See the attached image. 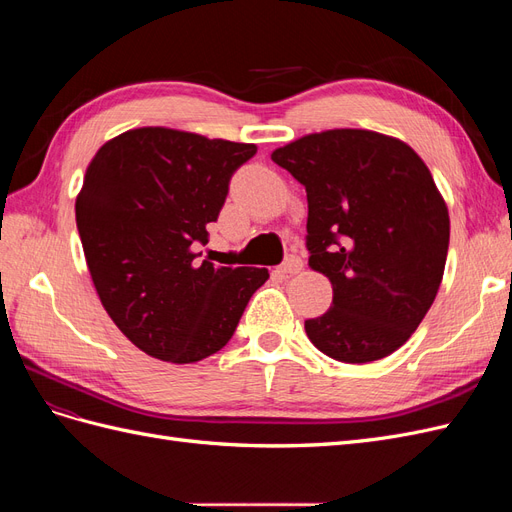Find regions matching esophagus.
Returning a JSON list of instances; mask_svg holds the SVG:
<instances>
[{
	"label": "esophagus",
	"mask_w": 512,
	"mask_h": 512,
	"mask_svg": "<svg viewBox=\"0 0 512 512\" xmlns=\"http://www.w3.org/2000/svg\"><path fill=\"white\" fill-rule=\"evenodd\" d=\"M301 269H303V260L299 258V256H288L280 267H277V273H282V275H297V273H301Z\"/></svg>",
	"instance_id": "esophagus-1"
}]
</instances>
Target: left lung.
Here are the masks:
<instances>
[{"mask_svg": "<svg viewBox=\"0 0 512 512\" xmlns=\"http://www.w3.org/2000/svg\"><path fill=\"white\" fill-rule=\"evenodd\" d=\"M271 160L305 185L309 269L329 277L333 305L305 320L320 352L371 363L404 346L442 284L451 220L418 153L371 130L297 138Z\"/></svg>", "mask_w": 512, "mask_h": 512, "instance_id": "left-lung-1", "label": "left lung"}]
</instances>
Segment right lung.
Masks as SVG:
<instances>
[{
    "mask_svg": "<svg viewBox=\"0 0 512 512\" xmlns=\"http://www.w3.org/2000/svg\"><path fill=\"white\" fill-rule=\"evenodd\" d=\"M256 153L173 128H134L91 158L76 196V228L106 314L153 359L196 363L235 333L267 269L196 260L232 173Z\"/></svg>",
    "mask_w": 512,
    "mask_h": 512,
    "instance_id": "obj_1",
    "label": "right lung"
}]
</instances>
